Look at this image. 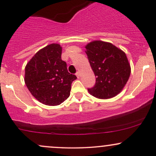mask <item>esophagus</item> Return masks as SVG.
Here are the masks:
<instances>
[{
    "label": "esophagus",
    "mask_w": 156,
    "mask_h": 156,
    "mask_svg": "<svg viewBox=\"0 0 156 156\" xmlns=\"http://www.w3.org/2000/svg\"><path fill=\"white\" fill-rule=\"evenodd\" d=\"M80 76V73L79 72V71H78V72L76 73V76L78 77V78H79Z\"/></svg>",
    "instance_id": "1"
}]
</instances>
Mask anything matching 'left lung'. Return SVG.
<instances>
[{
  "label": "left lung",
  "instance_id": "left-lung-1",
  "mask_svg": "<svg viewBox=\"0 0 156 156\" xmlns=\"http://www.w3.org/2000/svg\"><path fill=\"white\" fill-rule=\"evenodd\" d=\"M86 53L96 77L95 85L88 89L91 95L109 99L122 90L130 75L126 54L110 42L95 40L85 46Z\"/></svg>",
  "mask_w": 156,
  "mask_h": 156
}]
</instances>
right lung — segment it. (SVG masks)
Listing matches in <instances>:
<instances>
[{"mask_svg":"<svg viewBox=\"0 0 156 156\" xmlns=\"http://www.w3.org/2000/svg\"><path fill=\"white\" fill-rule=\"evenodd\" d=\"M59 44H48L39 50L25 68V83L37 101L47 105H58L70 94L71 85L77 77L67 70L62 60Z\"/></svg>","mask_w":156,"mask_h":156,"instance_id":"1","label":"right lung"}]
</instances>
